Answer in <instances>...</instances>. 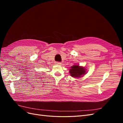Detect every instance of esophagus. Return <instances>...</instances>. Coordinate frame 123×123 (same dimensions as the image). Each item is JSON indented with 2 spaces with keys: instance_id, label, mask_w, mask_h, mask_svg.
<instances>
[{
  "instance_id": "34e87169",
  "label": "esophagus",
  "mask_w": 123,
  "mask_h": 123,
  "mask_svg": "<svg viewBox=\"0 0 123 123\" xmlns=\"http://www.w3.org/2000/svg\"><path fill=\"white\" fill-rule=\"evenodd\" d=\"M55 64L57 65H61L62 64V63L61 62H56Z\"/></svg>"
}]
</instances>
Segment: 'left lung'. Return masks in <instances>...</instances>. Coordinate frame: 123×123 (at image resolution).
<instances>
[{
  "instance_id": "8db88e82",
  "label": "left lung",
  "mask_w": 123,
  "mask_h": 123,
  "mask_svg": "<svg viewBox=\"0 0 123 123\" xmlns=\"http://www.w3.org/2000/svg\"><path fill=\"white\" fill-rule=\"evenodd\" d=\"M69 72L71 76L73 77H80L83 76L84 74L86 73V71L83 67L79 65H74L71 67Z\"/></svg>"
}]
</instances>
